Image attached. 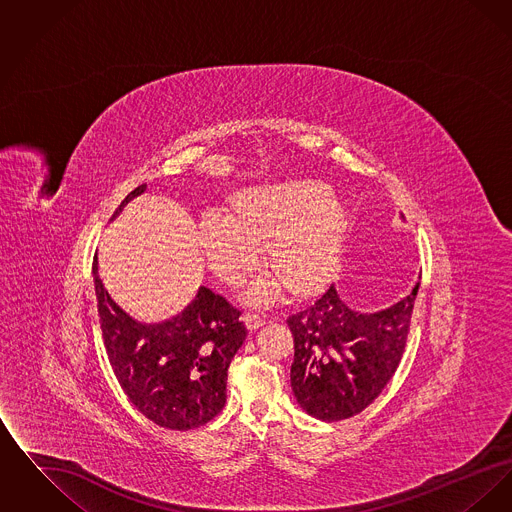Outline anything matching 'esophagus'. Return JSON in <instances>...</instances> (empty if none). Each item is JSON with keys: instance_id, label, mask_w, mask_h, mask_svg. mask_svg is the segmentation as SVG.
<instances>
[{"instance_id": "34e87169", "label": "esophagus", "mask_w": 512, "mask_h": 512, "mask_svg": "<svg viewBox=\"0 0 512 512\" xmlns=\"http://www.w3.org/2000/svg\"><path fill=\"white\" fill-rule=\"evenodd\" d=\"M244 322L249 330H257L259 326L265 324V318L261 317L259 313H245Z\"/></svg>"}]
</instances>
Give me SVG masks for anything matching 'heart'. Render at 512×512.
Here are the masks:
<instances>
[{"label": "heart", "instance_id": "heart-1", "mask_svg": "<svg viewBox=\"0 0 512 512\" xmlns=\"http://www.w3.org/2000/svg\"><path fill=\"white\" fill-rule=\"evenodd\" d=\"M347 213L317 180H286L238 195L230 211H209L199 222V244L215 274L240 280L257 267L267 244L268 265L293 293L320 286L340 261ZM274 280H259L253 299H265Z\"/></svg>", "mask_w": 512, "mask_h": 512}]
</instances>
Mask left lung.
<instances>
[{
    "label": "left lung",
    "mask_w": 512,
    "mask_h": 512,
    "mask_svg": "<svg viewBox=\"0 0 512 512\" xmlns=\"http://www.w3.org/2000/svg\"><path fill=\"white\" fill-rule=\"evenodd\" d=\"M413 292L378 313H357L330 286L288 317L293 336L292 390L315 418L336 422L365 411L388 386L411 330Z\"/></svg>",
    "instance_id": "left-lung-1"
}]
</instances>
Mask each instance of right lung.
<instances>
[{"label":"right lung","mask_w":512,"mask_h":512,"mask_svg":"<svg viewBox=\"0 0 512 512\" xmlns=\"http://www.w3.org/2000/svg\"><path fill=\"white\" fill-rule=\"evenodd\" d=\"M144 192L146 184L126 195L111 219ZM92 272L105 351L134 407L169 430H194L213 420L226 403L228 366L247 336L242 311L201 286L182 315L140 324L105 290L98 257Z\"/></svg>","instance_id":"right-lung-1"}]
</instances>
